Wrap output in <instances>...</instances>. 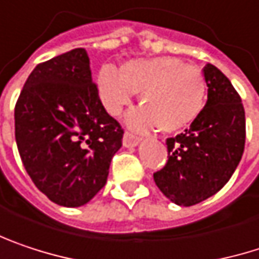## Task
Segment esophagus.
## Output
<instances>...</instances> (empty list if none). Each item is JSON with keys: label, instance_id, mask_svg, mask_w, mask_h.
I'll return each instance as SVG.
<instances>
[{"label": "esophagus", "instance_id": "obj_1", "mask_svg": "<svg viewBox=\"0 0 259 259\" xmlns=\"http://www.w3.org/2000/svg\"><path fill=\"white\" fill-rule=\"evenodd\" d=\"M139 138L138 136H135V135H132L130 132H126L124 133V136H123V145L126 147V148H133V147H136L138 144H139Z\"/></svg>", "mask_w": 259, "mask_h": 259}]
</instances>
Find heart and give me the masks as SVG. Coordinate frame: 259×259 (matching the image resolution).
<instances>
[{
  "instance_id": "heart-1",
  "label": "heart",
  "mask_w": 259,
  "mask_h": 259,
  "mask_svg": "<svg viewBox=\"0 0 259 259\" xmlns=\"http://www.w3.org/2000/svg\"><path fill=\"white\" fill-rule=\"evenodd\" d=\"M99 89L106 109L118 115L141 93V109L127 118L133 129L158 127L178 132L190 126L204 108L206 80L201 71L177 58H154L126 62L120 72L104 66Z\"/></svg>"
}]
</instances>
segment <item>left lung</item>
Returning a JSON list of instances; mask_svg holds the SVG:
<instances>
[{"instance_id":"1","label":"left lung","mask_w":259,"mask_h":259,"mask_svg":"<svg viewBox=\"0 0 259 259\" xmlns=\"http://www.w3.org/2000/svg\"><path fill=\"white\" fill-rule=\"evenodd\" d=\"M203 75L207 102L190 129L166 139L167 163L154 174L160 191L179 206H193L217 194L245 150L246 120L239 93L210 63Z\"/></svg>"}]
</instances>
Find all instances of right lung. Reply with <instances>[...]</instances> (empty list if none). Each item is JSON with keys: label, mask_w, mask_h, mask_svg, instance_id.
<instances>
[{"label": "right lung", "mask_w": 259, "mask_h": 259, "mask_svg": "<svg viewBox=\"0 0 259 259\" xmlns=\"http://www.w3.org/2000/svg\"><path fill=\"white\" fill-rule=\"evenodd\" d=\"M123 133L101 102L84 49L38 63L14 108L16 144L28 175L66 207L101 191Z\"/></svg>", "instance_id": "right-lung-1"}]
</instances>
